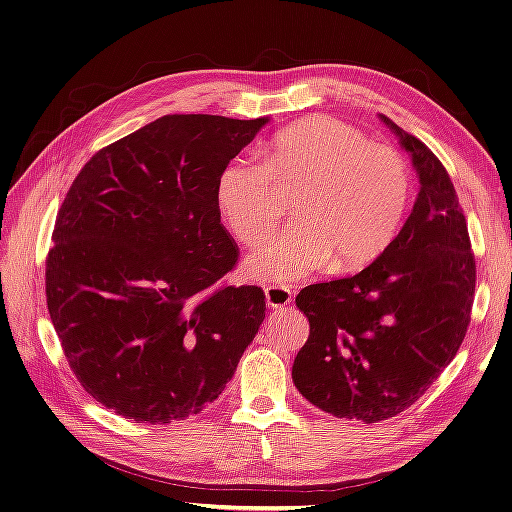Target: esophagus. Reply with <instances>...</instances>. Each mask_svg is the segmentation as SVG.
I'll list each match as a JSON object with an SVG mask.
<instances>
[{
	"mask_svg": "<svg viewBox=\"0 0 512 512\" xmlns=\"http://www.w3.org/2000/svg\"><path fill=\"white\" fill-rule=\"evenodd\" d=\"M264 291H266V304L270 309H285L287 304H291V291L283 285H268Z\"/></svg>",
	"mask_w": 512,
	"mask_h": 512,
	"instance_id": "34e87169",
	"label": "esophagus"
}]
</instances>
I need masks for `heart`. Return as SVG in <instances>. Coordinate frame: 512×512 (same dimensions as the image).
Wrapping results in <instances>:
<instances>
[{
    "label": "heart",
    "mask_w": 512,
    "mask_h": 512,
    "mask_svg": "<svg viewBox=\"0 0 512 512\" xmlns=\"http://www.w3.org/2000/svg\"><path fill=\"white\" fill-rule=\"evenodd\" d=\"M272 180L302 182L294 201L298 221L248 257L246 272L285 285L332 259L337 270L371 264L397 236L410 201L403 156L328 115L276 133L264 163L233 158L223 167L216 182L218 212L246 246H259L279 221Z\"/></svg>",
    "instance_id": "heart-1"
}]
</instances>
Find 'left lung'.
<instances>
[{
  "label": "left lung",
  "mask_w": 512,
  "mask_h": 512,
  "mask_svg": "<svg viewBox=\"0 0 512 512\" xmlns=\"http://www.w3.org/2000/svg\"><path fill=\"white\" fill-rule=\"evenodd\" d=\"M379 120L416 169L412 214L371 266L296 296L311 332L291 369L304 399L362 422L401 414L448 367L470 326L476 285L467 223L444 165L386 115Z\"/></svg>",
  "instance_id": "left-lung-1"
}]
</instances>
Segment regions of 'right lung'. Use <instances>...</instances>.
I'll return each instance as SVG.
<instances>
[{"instance_id": "obj_1", "label": "right lung", "mask_w": 512, "mask_h": 512, "mask_svg": "<svg viewBox=\"0 0 512 512\" xmlns=\"http://www.w3.org/2000/svg\"><path fill=\"white\" fill-rule=\"evenodd\" d=\"M270 118L165 115L87 160L57 214L47 304L70 369L115 414L165 425L223 392L266 317L223 287L238 246L216 182Z\"/></svg>"}]
</instances>
